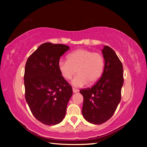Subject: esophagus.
<instances>
[{
    "mask_svg": "<svg viewBox=\"0 0 147 147\" xmlns=\"http://www.w3.org/2000/svg\"><path fill=\"white\" fill-rule=\"evenodd\" d=\"M73 93H77V92H78V90L77 89L73 88Z\"/></svg>",
    "mask_w": 147,
    "mask_h": 147,
    "instance_id": "esophagus-1",
    "label": "esophagus"
}]
</instances>
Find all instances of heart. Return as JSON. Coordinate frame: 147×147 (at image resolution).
<instances>
[{
    "mask_svg": "<svg viewBox=\"0 0 147 147\" xmlns=\"http://www.w3.org/2000/svg\"><path fill=\"white\" fill-rule=\"evenodd\" d=\"M67 61L59 60L58 70L63 78L69 80L74 77L71 84L75 87H82L89 82L95 83L100 78L104 68V59L102 54L88 49H80L68 54Z\"/></svg>",
    "mask_w": 147,
    "mask_h": 147,
    "instance_id": "b5f03b06",
    "label": "heart"
}]
</instances>
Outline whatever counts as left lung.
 Here are the masks:
<instances>
[{
	"mask_svg": "<svg viewBox=\"0 0 147 147\" xmlns=\"http://www.w3.org/2000/svg\"><path fill=\"white\" fill-rule=\"evenodd\" d=\"M104 68L101 78L91 88L81 89L84 97L82 112L89 123L100 124L109 120L120 103L123 86V65L108 46L102 49Z\"/></svg>",
	"mask_w": 147,
	"mask_h": 147,
	"instance_id": "left-lung-1",
	"label": "left lung"
}]
</instances>
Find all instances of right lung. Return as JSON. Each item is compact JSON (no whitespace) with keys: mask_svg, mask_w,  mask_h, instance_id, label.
Segmentation results:
<instances>
[{"mask_svg":"<svg viewBox=\"0 0 147 147\" xmlns=\"http://www.w3.org/2000/svg\"><path fill=\"white\" fill-rule=\"evenodd\" d=\"M69 47L45 43L28 58L24 83L26 101L33 115L44 124L63 121L73 94L72 87L61 75L58 63Z\"/></svg>","mask_w":147,"mask_h":147,"instance_id":"right-lung-1","label":"right lung"}]
</instances>
